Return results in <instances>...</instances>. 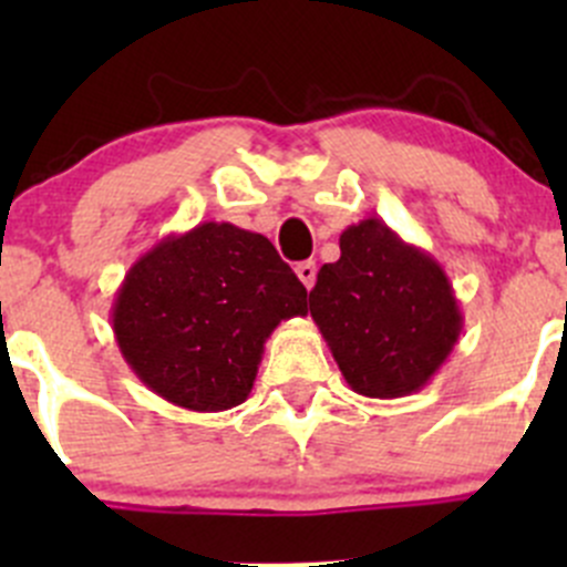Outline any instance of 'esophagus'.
Here are the masks:
<instances>
[{"label":"esophagus","mask_w":567,"mask_h":567,"mask_svg":"<svg viewBox=\"0 0 567 567\" xmlns=\"http://www.w3.org/2000/svg\"><path fill=\"white\" fill-rule=\"evenodd\" d=\"M296 277H299L301 282H305V288L310 290L312 285H316V262L312 260L299 262V266H296Z\"/></svg>","instance_id":"obj_1"}]
</instances>
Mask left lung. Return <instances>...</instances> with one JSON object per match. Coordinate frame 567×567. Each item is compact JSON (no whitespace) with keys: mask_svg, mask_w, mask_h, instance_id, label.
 <instances>
[{"mask_svg":"<svg viewBox=\"0 0 567 567\" xmlns=\"http://www.w3.org/2000/svg\"><path fill=\"white\" fill-rule=\"evenodd\" d=\"M310 316L348 386L381 400L422 390L463 331L444 268L381 219L342 230L340 260L310 290Z\"/></svg>","mask_w":567,"mask_h":567,"instance_id":"1","label":"left lung"}]
</instances>
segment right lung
<instances>
[{
  "mask_svg": "<svg viewBox=\"0 0 567 567\" xmlns=\"http://www.w3.org/2000/svg\"><path fill=\"white\" fill-rule=\"evenodd\" d=\"M296 316H307V288L274 244L203 221L128 268L112 329L147 390L188 411H227L249 398L271 331Z\"/></svg>",
  "mask_w": 567,
  "mask_h": 567,
  "instance_id": "1",
  "label": "right lung"
}]
</instances>
